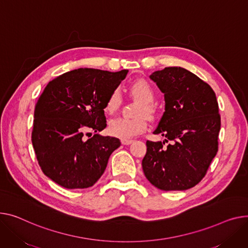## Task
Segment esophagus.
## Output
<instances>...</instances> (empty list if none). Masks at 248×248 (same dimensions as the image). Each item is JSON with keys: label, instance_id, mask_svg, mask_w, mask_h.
Returning <instances> with one entry per match:
<instances>
[{"label": "esophagus", "instance_id": "obj_1", "mask_svg": "<svg viewBox=\"0 0 248 248\" xmlns=\"http://www.w3.org/2000/svg\"><path fill=\"white\" fill-rule=\"evenodd\" d=\"M121 141H122V143H123L124 145H128V144H130V143H133V142H134V140H122Z\"/></svg>", "mask_w": 248, "mask_h": 248}]
</instances>
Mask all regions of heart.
<instances>
[{
  "mask_svg": "<svg viewBox=\"0 0 248 248\" xmlns=\"http://www.w3.org/2000/svg\"><path fill=\"white\" fill-rule=\"evenodd\" d=\"M130 93L136 96L140 105L138 108L137 114L139 117L134 119L128 118H115L108 123V133L122 140H128L135 136L143 133L147 127L146 118L143 114L152 117L155 112L153 102L155 100V89L150 82L145 79H138L134 81L129 87ZM122 104V93L120 89H114L108 97L106 109L108 112L112 113L117 110Z\"/></svg>",
  "mask_w": 248,
  "mask_h": 248,
  "instance_id": "1",
  "label": "heart"
}]
</instances>
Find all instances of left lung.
<instances>
[{
  "label": "left lung",
  "instance_id": "obj_1",
  "mask_svg": "<svg viewBox=\"0 0 248 248\" xmlns=\"http://www.w3.org/2000/svg\"><path fill=\"white\" fill-rule=\"evenodd\" d=\"M150 78L164 93L166 109L142 159L145 177L161 190H186L204 177L218 151L220 115L216 93L191 72L169 67ZM171 141L168 146L165 142Z\"/></svg>",
  "mask_w": 248,
  "mask_h": 248
}]
</instances>
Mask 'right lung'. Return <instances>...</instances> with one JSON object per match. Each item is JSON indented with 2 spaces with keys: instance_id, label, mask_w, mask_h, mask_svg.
<instances>
[{
  "instance_id": "1",
  "label": "right lung",
  "mask_w": 248,
  "mask_h": 248,
  "mask_svg": "<svg viewBox=\"0 0 248 248\" xmlns=\"http://www.w3.org/2000/svg\"><path fill=\"white\" fill-rule=\"evenodd\" d=\"M127 73L80 68L49 81L40 95L31 143L43 172L59 186L88 188L105 172L121 141L97 133L107 126L108 97Z\"/></svg>"
}]
</instances>
